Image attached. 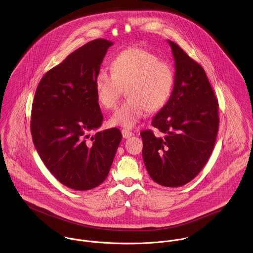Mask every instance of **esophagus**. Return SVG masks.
<instances>
[{
    "label": "esophagus",
    "instance_id": "obj_1",
    "mask_svg": "<svg viewBox=\"0 0 253 253\" xmlns=\"http://www.w3.org/2000/svg\"><path fill=\"white\" fill-rule=\"evenodd\" d=\"M122 134H123L124 138H129L130 136L133 135V132L130 130H127V129H122Z\"/></svg>",
    "mask_w": 253,
    "mask_h": 253
}]
</instances>
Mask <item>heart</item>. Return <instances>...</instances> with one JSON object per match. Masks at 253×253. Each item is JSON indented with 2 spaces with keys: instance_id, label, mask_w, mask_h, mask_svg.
Segmentation results:
<instances>
[{
  "instance_id": "heart-1",
  "label": "heart",
  "mask_w": 253,
  "mask_h": 253,
  "mask_svg": "<svg viewBox=\"0 0 253 253\" xmlns=\"http://www.w3.org/2000/svg\"><path fill=\"white\" fill-rule=\"evenodd\" d=\"M112 71L100 69L94 78L99 104L113 109L125 86L126 100L110 119L114 126H134L147 112L163 108L175 83L174 68L167 60L146 48L131 46L120 51L112 60Z\"/></svg>"
}]
</instances>
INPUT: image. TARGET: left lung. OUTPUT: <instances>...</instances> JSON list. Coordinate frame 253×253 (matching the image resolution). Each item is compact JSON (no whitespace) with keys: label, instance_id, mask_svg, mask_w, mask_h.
<instances>
[{"label":"left lung","instance_id":"left-lung-1","mask_svg":"<svg viewBox=\"0 0 253 253\" xmlns=\"http://www.w3.org/2000/svg\"><path fill=\"white\" fill-rule=\"evenodd\" d=\"M175 83L168 103L143 130L142 156L151 178L166 187L194 179L208 163L216 141L218 100L204 68L174 42Z\"/></svg>","mask_w":253,"mask_h":253}]
</instances>
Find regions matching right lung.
Returning a JSON list of instances; mask_svg holds the SVG:
<instances>
[{
    "label": "right lung",
    "mask_w": 253,
    "mask_h": 253,
    "mask_svg": "<svg viewBox=\"0 0 253 253\" xmlns=\"http://www.w3.org/2000/svg\"><path fill=\"white\" fill-rule=\"evenodd\" d=\"M112 44L96 39L69 54L42 78L32 104L30 127L40 158L57 180L78 191L106 179L122 140L117 127L89 133L102 125L94 78Z\"/></svg>",
    "instance_id": "add662e5"
}]
</instances>
